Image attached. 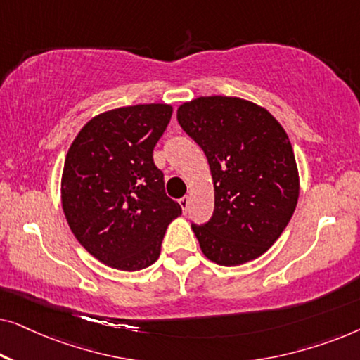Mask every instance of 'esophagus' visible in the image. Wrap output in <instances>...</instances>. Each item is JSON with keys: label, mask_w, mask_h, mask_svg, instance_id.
<instances>
[{"label": "esophagus", "mask_w": 360, "mask_h": 360, "mask_svg": "<svg viewBox=\"0 0 360 360\" xmlns=\"http://www.w3.org/2000/svg\"><path fill=\"white\" fill-rule=\"evenodd\" d=\"M179 203H180V206H181V210H184V213H186V210H188V205H190V198H188V196H184V198H180Z\"/></svg>", "instance_id": "obj_1"}]
</instances>
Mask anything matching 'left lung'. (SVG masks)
<instances>
[{"label": "left lung", "instance_id": "8db88e82", "mask_svg": "<svg viewBox=\"0 0 360 360\" xmlns=\"http://www.w3.org/2000/svg\"><path fill=\"white\" fill-rule=\"evenodd\" d=\"M203 149L214 181V211L191 223L203 254L226 267L262 255L280 238L298 201V170L287 132L254 103L201 96L176 111Z\"/></svg>", "mask_w": 360, "mask_h": 360}]
</instances>
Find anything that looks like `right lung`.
Instances as JSON below:
<instances>
[{"instance_id":"right-lung-1","label":"right lung","mask_w":360,"mask_h":360,"mask_svg":"<svg viewBox=\"0 0 360 360\" xmlns=\"http://www.w3.org/2000/svg\"><path fill=\"white\" fill-rule=\"evenodd\" d=\"M170 117L169 105L117 108L86 122L68 149L63 213L78 243L112 269L154 264L167 226L181 213L154 164Z\"/></svg>"}]
</instances>
